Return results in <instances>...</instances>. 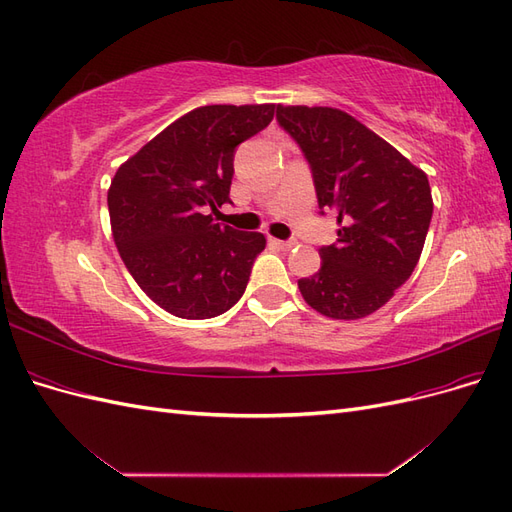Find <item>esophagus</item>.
Masks as SVG:
<instances>
[{
  "instance_id": "esophagus-1",
  "label": "esophagus",
  "mask_w": 512,
  "mask_h": 512,
  "mask_svg": "<svg viewBox=\"0 0 512 512\" xmlns=\"http://www.w3.org/2000/svg\"><path fill=\"white\" fill-rule=\"evenodd\" d=\"M271 243H275V245L280 247V250H284V252H290L292 247H297V241H280V239H271Z\"/></svg>"
}]
</instances>
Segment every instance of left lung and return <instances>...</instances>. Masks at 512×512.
<instances>
[{
    "instance_id": "8db88e82",
    "label": "left lung",
    "mask_w": 512,
    "mask_h": 512,
    "mask_svg": "<svg viewBox=\"0 0 512 512\" xmlns=\"http://www.w3.org/2000/svg\"><path fill=\"white\" fill-rule=\"evenodd\" d=\"M277 121L312 166L318 207L337 218L305 303L333 320L374 314L408 282L433 213L427 175L352 115L331 106H277Z\"/></svg>"
}]
</instances>
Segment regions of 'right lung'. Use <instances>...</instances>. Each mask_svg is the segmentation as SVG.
I'll return each instance as SVG.
<instances>
[{"instance_id":"right-lung-1","label":"right lung","mask_w":512,"mask_h":512,"mask_svg":"<svg viewBox=\"0 0 512 512\" xmlns=\"http://www.w3.org/2000/svg\"><path fill=\"white\" fill-rule=\"evenodd\" d=\"M275 104H211L170 123L123 162L108 188V215L123 265L168 314L205 320L245 292L262 232L218 224L235 149L265 130Z\"/></svg>"}]
</instances>
